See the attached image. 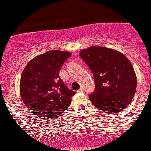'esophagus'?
Wrapping results in <instances>:
<instances>
[{"label": "esophagus", "mask_w": 151, "mask_h": 151, "mask_svg": "<svg viewBox=\"0 0 151 151\" xmlns=\"http://www.w3.org/2000/svg\"><path fill=\"white\" fill-rule=\"evenodd\" d=\"M79 92H83V91H84V88L83 87H81V88H80V89H79Z\"/></svg>", "instance_id": "obj_1"}]
</instances>
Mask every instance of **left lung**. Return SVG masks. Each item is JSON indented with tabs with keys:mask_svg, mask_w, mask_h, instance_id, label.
I'll return each instance as SVG.
<instances>
[{
	"mask_svg": "<svg viewBox=\"0 0 151 151\" xmlns=\"http://www.w3.org/2000/svg\"><path fill=\"white\" fill-rule=\"evenodd\" d=\"M79 55L94 78V92L89 96L93 105L106 114L122 111L133 99L137 85L129 59L117 50L99 46L81 50Z\"/></svg>",
	"mask_w": 151,
	"mask_h": 151,
	"instance_id": "left-lung-1",
	"label": "left lung"
}]
</instances>
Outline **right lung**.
I'll list each match as a JSON object with an SVG mask.
<instances>
[{
    "label": "right lung",
    "mask_w": 151,
    "mask_h": 151,
    "mask_svg": "<svg viewBox=\"0 0 151 151\" xmlns=\"http://www.w3.org/2000/svg\"><path fill=\"white\" fill-rule=\"evenodd\" d=\"M71 52L50 50L30 60L22 71L20 93L27 108L37 117L54 119L70 106L76 92L69 89L59 72Z\"/></svg>",
    "instance_id": "obj_1"
}]
</instances>
